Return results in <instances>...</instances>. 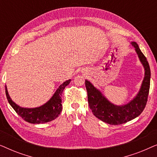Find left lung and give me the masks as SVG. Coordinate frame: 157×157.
<instances>
[{
    "mask_svg": "<svg viewBox=\"0 0 157 157\" xmlns=\"http://www.w3.org/2000/svg\"><path fill=\"white\" fill-rule=\"evenodd\" d=\"M138 58L144 69V76L136 95L127 104L116 105L108 100L102 92L88 81H85L88 93V102L94 115L105 123L119 125L139 117L147 104L150 87L151 71L147 58L141 52L138 44L132 41Z\"/></svg>",
    "mask_w": 157,
    "mask_h": 157,
    "instance_id": "1",
    "label": "left lung"
}]
</instances>
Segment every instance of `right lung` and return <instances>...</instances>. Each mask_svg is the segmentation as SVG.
<instances>
[{
	"mask_svg": "<svg viewBox=\"0 0 157 157\" xmlns=\"http://www.w3.org/2000/svg\"><path fill=\"white\" fill-rule=\"evenodd\" d=\"M71 81V79H68L60 85L48 101L35 108H25L16 104L8 94L7 86H6V94L8 103L12 108L25 121L31 124H44L56 119L61 113L62 110V93L66 86L69 84Z\"/></svg>",
	"mask_w": 157,
	"mask_h": 157,
	"instance_id": "right-lung-1",
	"label": "right lung"
}]
</instances>
